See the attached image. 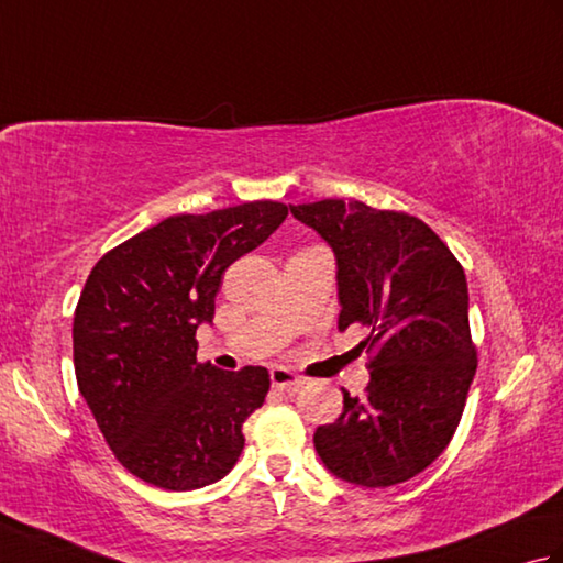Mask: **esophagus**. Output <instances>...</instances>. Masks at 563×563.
<instances>
[{"mask_svg": "<svg viewBox=\"0 0 563 563\" xmlns=\"http://www.w3.org/2000/svg\"><path fill=\"white\" fill-rule=\"evenodd\" d=\"M271 385H273V389H285V391H290V389H297L302 385V379L297 377L295 373H290V369H285V367H273L271 369Z\"/></svg>", "mask_w": 563, "mask_h": 563, "instance_id": "obj_1", "label": "esophagus"}]
</instances>
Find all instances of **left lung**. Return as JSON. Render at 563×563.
<instances>
[{"mask_svg":"<svg viewBox=\"0 0 563 563\" xmlns=\"http://www.w3.org/2000/svg\"><path fill=\"white\" fill-rule=\"evenodd\" d=\"M290 212L336 256L339 329L365 327L357 349H377L365 397L343 389V413L317 428L314 450L349 484L409 482L448 448L476 373L464 271L406 212L333 198Z\"/></svg>","mask_w":563,"mask_h":563,"instance_id":"obj_1","label":"left lung"}]
</instances>
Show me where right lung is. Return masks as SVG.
I'll list each match as a JSON object with an SVG mask.
<instances>
[{"instance_id":"obj_1","label":"right lung","mask_w":563,"mask_h":563,"mask_svg":"<svg viewBox=\"0 0 563 563\" xmlns=\"http://www.w3.org/2000/svg\"><path fill=\"white\" fill-rule=\"evenodd\" d=\"M288 206L254 200L174 214L109 251L84 285L71 341L77 385L130 474L169 492L220 482L242 426L271 387L266 367L198 363L224 271L278 230Z\"/></svg>"}]
</instances>
